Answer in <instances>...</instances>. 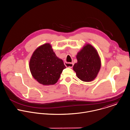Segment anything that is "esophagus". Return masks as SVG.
<instances>
[{
	"label": "esophagus",
	"mask_w": 130,
	"mask_h": 130,
	"mask_svg": "<svg viewBox=\"0 0 130 130\" xmlns=\"http://www.w3.org/2000/svg\"><path fill=\"white\" fill-rule=\"evenodd\" d=\"M73 65H74L73 63H67V62L65 63V65L67 67L72 68L73 66Z\"/></svg>",
	"instance_id": "esophagus-1"
}]
</instances>
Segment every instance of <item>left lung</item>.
I'll use <instances>...</instances> for the list:
<instances>
[{"mask_svg":"<svg viewBox=\"0 0 130 130\" xmlns=\"http://www.w3.org/2000/svg\"><path fill=\"white\" fill-rule=\"evenodd\" d=\"M77 62L73 69L76 76L84 82H90L96 77L101 67V60L97 50L87 44L77 53Z\"/></svg>","mask_w":130,"mask_h":130,"instance_id":"left-lung-1","label":"left lung"}]
</instances>
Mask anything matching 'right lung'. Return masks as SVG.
<instances>
[{
    "label": "right lung",
    "instance_id": "right-lung-1",
    "mask_svg": "<svg viewBox=\"0 0 130 130\" xmlns=\"http://www.w3.org/2000/svg\"><path fill=\"white\" fill-rule=\"evenodd\" d=\"M29 67L32 77L44 85L56 83L66 68L63 60L56 55L49 43L35 50L30 59Z\"/></svg>",
    "mask_w": 130,
    "mask_h": 130
}]
</instances>
